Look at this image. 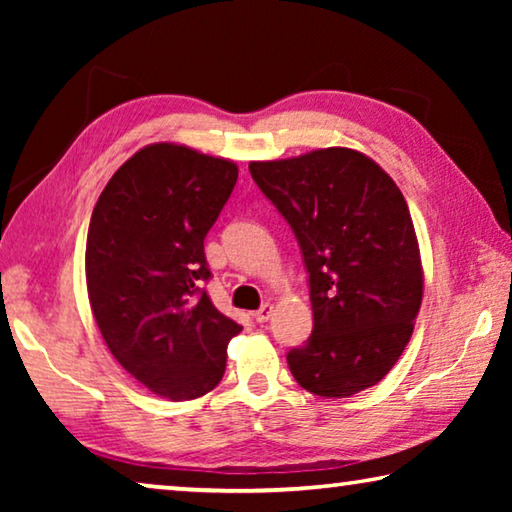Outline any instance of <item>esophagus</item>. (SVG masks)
Here are the masks:
<instances>
[{
  "label": "esophagus",
  "instance_id": "1",
  "mask_svg": "<svg viewBox=\"0 0 512 512\" xmlns=\"http://www.w3.org/2000/svg\"><path fill=\"white\" fill-rule=\"evenodd\" d=\"M253 316H255L257 323H266V320L273 316V305H271V302H264V305L259 307Z\"/></svg>",
  "mask_w": 512,
  "mask_h": 512
}]
</instances>
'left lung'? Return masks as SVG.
Returning a JSON list of instances; mask_svg holds the SVG:
<instances>
[{"label":"left lung","mask_w":512,"mask_h":512,"mask_svg":"<svg viewBox=\"0 0 512 512\" xmlns=\"http://www.w3.org/2000/svg\"><path fill=\"white\" fill-rule=\"evenodd\" d=\"M248 169L291 225L309 273L314 329L287 354L291 375L320 397L375 386L411 339L424 287L400 187L375 160L343 146Z\"/></svg>","instance_id":"left-lung-1"}]
</instances>
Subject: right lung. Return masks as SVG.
I'll list each match as a JSON object with an SVG mask.
<instances>
[{
    "instance_id": "obj_1",
    "label": "right lung",
    "mask_w": 512,
    "mask_h": 512,
    "mask_svg": "<svg viewBox=\"0 0 512 512\" xmlns=\"http://www.w3.org/2000/svg\"><path fill=\"white\" fill-rule=\"evenodd\" d=\"M235 162L183 144H149L94 205L85 280L94 320L121 368L173 402L219 384L241 325L201 289L203 241L235 189Z\"/></svg>"
}]
</instances>
